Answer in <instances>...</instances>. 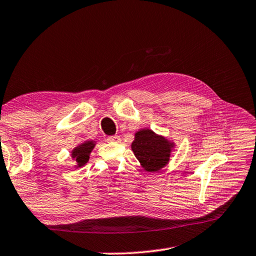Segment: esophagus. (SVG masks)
Segmentation results:
<instances>
[{
  "mask_svg": "<svg viewBox=\"0 0 256 256\" xmlns=\"http://www.w3.org/2000/svg\"><path fill=\"white\" fill-rule=\"evenodd\" d=\"M108 142H113V143H118L120 141V138L118 136H110L108 138Z\"/></svg>",
  "mask_w": 256,
  "mask_h": 256,
  "instance_id": "1",
  "label": "esophagus"
}]
</instances>
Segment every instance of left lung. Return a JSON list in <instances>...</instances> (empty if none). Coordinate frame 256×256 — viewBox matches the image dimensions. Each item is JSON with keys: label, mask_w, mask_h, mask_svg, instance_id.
<instances>
[{"label": "left lung", "mask_w": 256, "mask_h": 256, "mask_svg": "<svg viewBox=\"0 0 256 256\" xmlns=\"http://www.w3.org/2000/svg\"><path fill=\"white\" fill-rule=\"evenodd\" d=\"M132 150L146 171H158L168 164L171 144L158 136L151 130H141L136 134Z\"/></svg>", "instance_id": "8db88e82"}]
</instances>
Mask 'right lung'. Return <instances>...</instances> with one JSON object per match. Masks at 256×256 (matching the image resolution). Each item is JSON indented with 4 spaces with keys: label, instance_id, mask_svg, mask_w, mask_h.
I'll return each instance as SVG.
<instances>
[{
    "label": "right lung",
    "instance_id": "obj_1",
    "mask_svg": "<svg viewBox=\"0 0 256 256\" xmlns=\"http://www.w3.org/2000/svg\"><path fill=\"white\" fill-rule=\"evenodd\" d=\"M94 146H95L94 142L90 141V142H85L80 146H77L75 150L72 151V158L75 159L78 166H85L87 164L88 160H90V153Z\"/></svg>",
    "mask_w": 256,
    "mask_h": 256
}]
</instances>
